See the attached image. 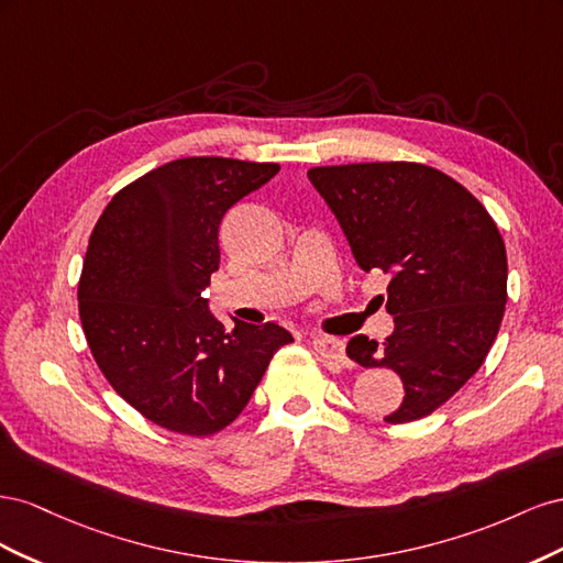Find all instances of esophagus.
<instances>
[{
    "label": "esophagus",
    "instance_id": "34e87169",
    "mask_svg": "<svg viewBox=\"0 0 563 563\" xmlns=\"http://www.w3.org/2000/svg\"><path fill=\"white\" fill-rule=\"evenodd\" d=\"M312 347L319 356H323L329 364L335 366H347L350 360L345 354V343L340 338H329V335H317L312 338Z\"/></svg>",
    "mask_w": 563,
    "mask_h": 563
}]
</instances>
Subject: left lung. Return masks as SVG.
I'll return each mask as SVG.
<instances>
[{
  "label": "left lung",
  "instance_id": "1",
  "mask_svg": "<svg viewBox=\"0 0 563 563\" xmlns=\"http://www.w3.org/2000/svg\"><path fill=\"white\" fill-rule=\"evenodd\" d=\"M308 178L356 265L389 275L395 331L383 345L354 335L347 356L401 378L406 395L385 422L430 416L479 371L500 331L507 253L498 225L463 185L416 162L314 166Z\"/></svg>",
  "mask_w": 563,
  "mask_h": 563
}]
</instances>
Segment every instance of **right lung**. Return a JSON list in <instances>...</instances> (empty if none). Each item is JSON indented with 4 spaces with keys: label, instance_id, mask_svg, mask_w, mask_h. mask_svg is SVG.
Masks as SVG:
<instances>
[{
    "label": "right lung",
    "instance_id": "1",
    "mask_svg": "<svg viewBox=\"0 0 563 563\" xmlns=\"http://www.w3.org/2000/svg\"><path fill=\"white\" fill-rule=\"evenodd\" d=\"M277 172L225 157L168 162L119 190L91 232L77 291L84 335L117 395L164 430L228 428L294 340L272 321L228 331L201 298L220 265V220Z\"/></svg>",
    "mask_w": 563,
    "mask_h": 563
}]
</instances>
